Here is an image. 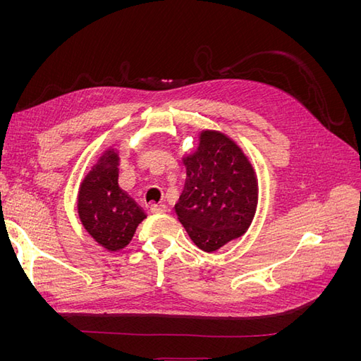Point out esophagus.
Returning <instances> with one entry per match:
<instances>
[{
  "label": "esophagus",
  "mask_w": 361,
  "mask_h": 361,
  "mask_svg": "<svg viewBox=\"0 0 361 361\" xmlns=\"http://www.w3.org/2000/svg\"><path fill=\"white\" fill-rule=\"evenodd\" d=\"M167 211H169V207L166 204H152L150 206V212L152 214H164V212H167Z\"/></svg>",
  "instance_id": "1"
}]
</instances>
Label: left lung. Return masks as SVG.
<instances>
[{"mask_svg":"<svg viewBox=\"0 0 361 361\" xmlns=\"http://www.w3.org/2000/svg\"><path fill=\"white\" fill-rule=\"evenodd\" d=\"M187 180L174 211L200 250L212 253L241 238L253 221L259 187L253 164L235 141L206 129L182 158Z\"/></svg>","mask_w":361,"mask_h":361,"instance_id":"8db88e82","label":"left lung"}]
</instances>
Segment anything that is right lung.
<instances>
[{
    "label": "right lung",
    "mask_w": 361,
    "mask_h": 361,
    "mask_svg": "<svg viewBox=\"0 0 361 361\" xmlns=\"http://www.w3.org/2000/svg\"><path fill=\"white\" fill-rule=\"evenodd\" d=\"M118 161L117 149H106L84 176L76 200L82 227L108 251L125 248L147 216L118 187Z\"/></svg>",
    "instance_id": "add662e5"
}]
</instances>
